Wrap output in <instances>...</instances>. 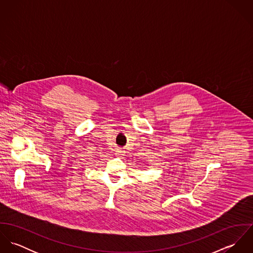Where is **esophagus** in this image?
Segmentation results:
<instances>
[{
	"label": "esophagus",
	"instance_id": "obj_1",
	"mask_svg": "<svg viewBox=\"0 0 253 253\" xmlns=\"http://www.w3.org/2000/svg\"><path fill=\"white\" fill-rule=\"evenodd\" d=\"M116 156H121V151H117L116 152Z\"/></svg>",
	"mask_w": 253,
	"mask_h": 253
}]
</instances>
